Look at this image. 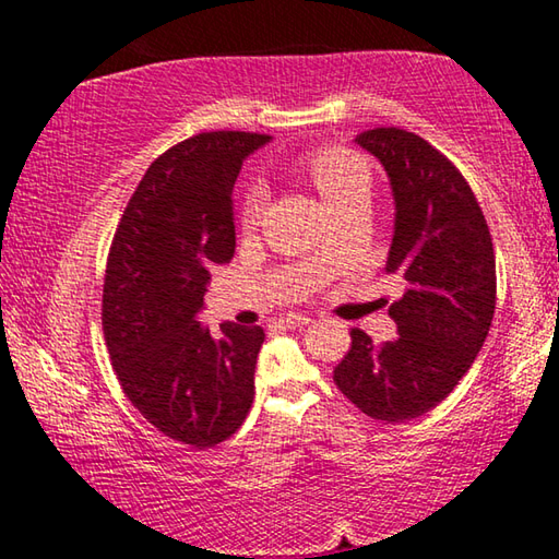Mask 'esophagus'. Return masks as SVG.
<instances>
[{
	"mask_svg": "<svg viewBox=\"0 0 559 559\" xmlns=\"http://www.w3.org/2000/svg\"><path fill=\"white\" fill-rule=\"evenodd\" d=\"M308 323H310V318L308 316H298V313H288V316L281 318V325H286V328H302V325H308Z\"/></svg>",
	"mask_w": 559,
	"mask_h": 559,
	"instance_id": "1",
	"label": "esophagus"
}]
</instances>
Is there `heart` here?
<instances>
[{
    "instance_id": "b5f03b06",
    "label": "heart",
    "mask_w": 559,
    "mask_h": 559,
    "mask_svg": "<svg viewBox=\"0 0 559 559\" xmlns=\"http://www.w3.org/2000/svg\"><path fill=\"white\" fill-rule=\"evenodd\" d=\"M302 175L316 187L330 214L367 210L372 197V169L367 159L343 147H323L302 157ZM263 212V192L253 187L241 206L243 226H257Z\"/></svg>"
}]
</instances>
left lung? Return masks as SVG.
Listing matches in <instances>:
<instances>
[{"instance_id": "8db88e82", "label": "left lung", "mask_w": 559, "mask_h": 559, "mask_svg": "<svg viewBox=\"0 0 559 559\" xmlns=\"http://www.w3.org/2000/svg\"><path fill=\"white\" fill-rule=\"evenodd\" d=\"M355 143L392 185L394 234L384 271L404 281L390 306L394 340L374 345L353 328L335 367L337 390L380 421H406L447 400L486 343L496 310V253L486 216L449 157L400 128Z\"/></svg>"}]
</instances>
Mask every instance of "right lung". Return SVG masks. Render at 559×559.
I'll return each instance as SVG.
<instances>
[{"instance_id":"1","label":"right lung","mask_w":559,"mask_h":559,"mask_svg":"<svg viewBox=\"0 0 559 559\" xmlns=\"http://www.w3.org/2000/svg\"><path fill=\"white\" fill-rule=\"evenodd\" d=\"M269 135L200 132L159 155L122 212L103 283V335L122 392L165 437L210 449L253 404L259 325L222 323L204 308L212 263L234 257L231 189Z\"/></svg>"}]
</instances>
